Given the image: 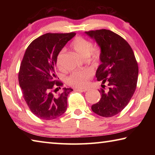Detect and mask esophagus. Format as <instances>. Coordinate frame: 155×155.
<instances>
[{
  "label": "esophagus",
  "mask_w": 155,
  "mask_h": 155,
  "mask_svg": "<svg viewBox=\"0 0 155 155\" xmlns=\"http://www.w3.org/2000/svg\"><path fill=\"white\" fill-rule=\"evenodd\" d=\"M75 90L77 91H84V92H85V91H87L88 90V89L87 88H77V89H75Z\"/></svg>",
  "instance_id": "1"
}]
</instances>
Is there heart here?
Returning a JSON list of instances; mask_svg holds the SVG:
<instances>
[{
  "instance_id": "1",
  "label": "heart",
  "mask_w": 155,
  "mask_h": 155,
  "mask_svg": "<svg viewBox=\"0 0 155 155\" xmlns=\"http://www.w3.org/2000/svg\"><path fill=\"white\" fill-rule=\"evenodd\" d=\"M71 47L76 52H77L83 58H87L90 55L92 56L94 58H98L100 55V50L98 48H93L92 43L83 37H77L72 41ZM64 52V50L60 51L56 58V65L60 70L63 68L61 59ZM91 75L92 73L88 70L74 71L68 77L67 81L70 85L74 87H83L87 85L88 79Z\"/></svg>"
}]
</instances>
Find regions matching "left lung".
Returning <instances> with one entry per match:
<instances>
[{"mask_svg":"<svg viewBox=\"0 0 155 155\" xmlns=\"http://www.w3.org/2000/svg\"><path fill=\"white\" fill-rule=\"evenodd\" d=\"M95 40L101 48L99 65L96 72L102 87L107 83V90H98L101 98L91 106V110L102 117H112L124 109L137 86L138 65L129 44L121 36L107 29L85 32Z\"/></svg>","mask_w":155,"mask_h":155,"instance_id":"obj_1","label":"left lung"}]
</instances>
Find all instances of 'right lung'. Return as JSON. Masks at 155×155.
<instances>
[{
	"label": "right lung",
	"mask_w": 155,
	"mask_h": 155,
	"mask_svg": "<svg viewBox=\"0 0 155 155\" xmlns=\"http://www.w3.org/2000/svg\"><path fill=\"white\" fill-rule=\"evenodd\" d=\"M75 33H46L27 47L18 74L23 97L31 111L39 118L51 120L64 114L67 109V97L73 90L63 88L57 79L56 58Z\"/></svg>",
	"instance_id": "1"
}]
</instances>
